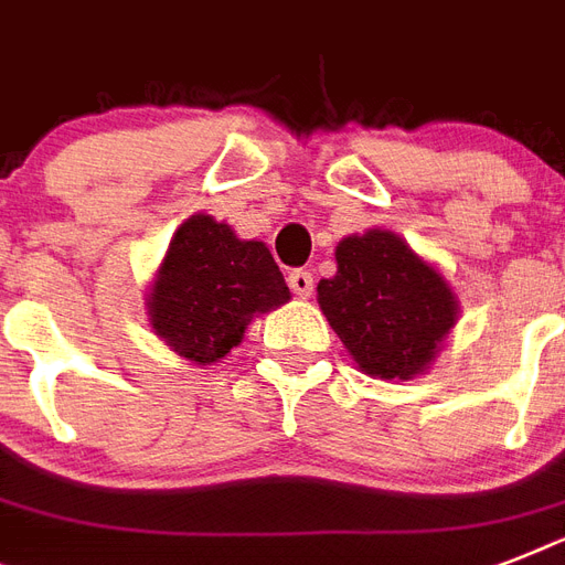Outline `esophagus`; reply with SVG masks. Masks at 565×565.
<instances>
[{"mask_svg":"<svg viewBox=\"0 0 565 565\" xmlns=\"http://www.w3.org/2000/svg\"><path fill=\"white\" fill-rule=\"evenodd\" d=\"M287 284H290V290L299 296V299H308L310 292H313V275L308 269H292L287 275Z\"/></svg>","mask_w":565,"mask_h":565,"instance_id":"esophagus-1","label":"esophagus"}]
</instances>
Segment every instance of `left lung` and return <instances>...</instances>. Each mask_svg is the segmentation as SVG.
Listing matches in <instances>:
<instances>
[{
    "mask_svg": "<svg viewBox=\"0 0 565 565\" xmlns=\"http://www.w3.org/2000/svg\"><path fill=\"white\" fill-rule=\"evenodd\" d=\"M334 257L337 275L317 284V301L358 370L381 381L425 375L460 317L446 275L386 228L349 234Z\"/></svg>",
    "mask_w": 565,
    "mask_h": 565,
    "instance_id": "8db88e82",
    "label": "left lung"
}]
</instances>
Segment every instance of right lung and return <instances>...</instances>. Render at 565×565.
<instances>
[{
  "mask_svg": "<svg viewBox=\"0 0 565 565\" xmlns=\"http://www.w3.org/2000/svg\"><path fill=\"white\" fill-rule=\"evenodd\" d=\"M290 301L260 239H239L211 213H193L172 234L146 292L149 326L172 352L211 366L243 343L252 319Z\"/></svg>",
  "mask_w": 565,
  "mask_h": 565,
  "instance_id": "obj_1",
  "label": "right lung"
}]
</instances>
